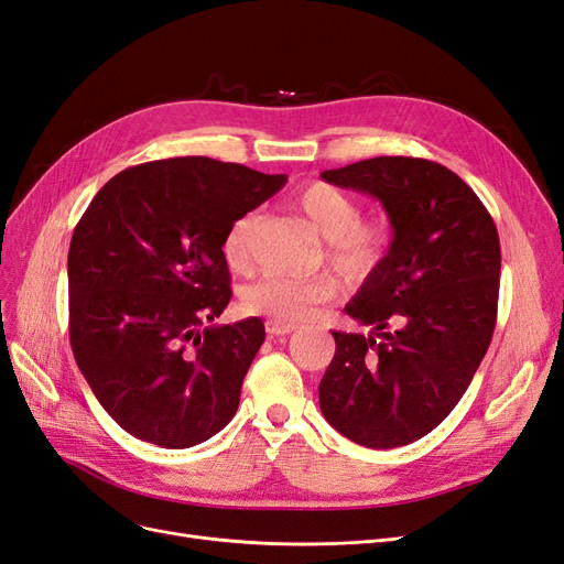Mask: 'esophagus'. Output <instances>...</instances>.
I'll use <instances>...</instances> for the list:
<instances>
[{
    "label": "esophagus",
    "mask_w": 564,
    "mask_h": 564,
    "mask_svg": "<svg viewBox=\"0 0 564 564\" xmlns=\"http://www.w3.org/2000/svg\"><path fill=\"white\" fill-rule=\"evenodd\" d=\"M296 329V324H289V322H280V319H268L265 322V332L270 336H284V334H292Z\"/></svg>",
    "instance_id": "1"
}]
</instances>
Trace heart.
I'll use <instances>...</instances> for the list:
<instances>
[{
  "mask_svg": "<svg viewBox=\"0 0 564 564\" xmlns=\"http://www.w3.org/2000/svg\"><path fill=\"white\" fill-rule=\"evenodd\" d=\"M299 209L322 240L329 242L327 259L340 278L362 282L383 263L390 247V230L383 220H360V202L329 183H311L299 195ZM253 214L237 216L224 237V256L232 268L249 263L247 237ZM336 286L327 278L301 280L292 275H265L242 292L249 313L280 322H305L315 317L322 303L332 301Z\"/></svg>",
  "mask_w": 564,
  "mask_h": 564,
  "instance_id": "1",
  "label": "heart"
}]
</instances>
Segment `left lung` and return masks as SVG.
Instances as JSON below:
<instances>
[{"mask_svg": "<svg viewBox=\"0 0 564 564\" xmlns=\"http://www.w3.org/2000/svg\"><path fill=\"white\" fill-rule=\"evenodd\" d=\"M322 178L377 197L392 242L346 305L373 332H332L336 352L319 381V409L357 445L402 447L447 419L491 344L499 232L480 197L431 160L373 158Z\"/></svg>", "mask_w": 564, "mask_h": 564, "instance_id": "obj_1", "label": "left lung"}]
</instances>
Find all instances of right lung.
Instances as JSON below:
<instances>
[{"label": "right lung", "mask_w": 564, "mask_h": 564, "mask_svg": "<svg viewBox=\"0 0 564 564\" xmlns=\"http://www.w3.org/2000/svg\"><path fill=\"white\" fill-rule=\"evenodd\" d=\"M286 183L174 158L129 166L84 212L67 253L70 346L106 412L133 437L195 447L226 429L265 327H204L232 292L224 237Z\"/></svg>", "instance_id": "add662e5"}]
</instances>
